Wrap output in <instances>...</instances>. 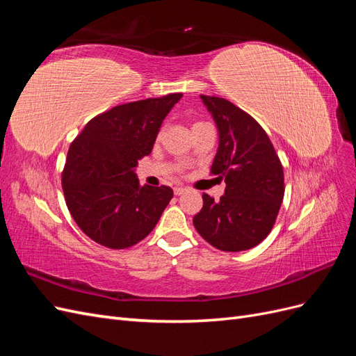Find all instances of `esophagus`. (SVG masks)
I'll use <instances>...</instances> for the list:
<instances>
[{"label": "esophagus", "instance_id": "esophagus-1", "mask_svg": "<svg viewBox=\"0 0 356 356\" xmlns=\"http://www.w3.org/2000/svg\"><path fill=\"white\" fill-rule=\"evenodd\" d=\"M184 191H186V188H184V187H175V188H174V193H175L177 196H181L182 193H184Z\"/></svg>", "mask_w": 356, "mask_h": 356}]
</instances>
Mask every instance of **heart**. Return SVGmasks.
Listing matches in <instances>:
<instances>
[{"mask_svg": "<svg viewBox=\"0 0 356 356\" xmlns=\"http://www.w3.org/2000/svg\"><path fill=\"white\" fill-rule=\"evenodd\" d=\"M196 124H200V123H196Z\"/></svg>", "mask_w": 356, "mask_h": 356, "instance_id": "obj_1", "label": "heart"}]
</instances>
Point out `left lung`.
I'll return each mask as SVG.
<instances>
[{"mask_svg":"<svg viewBox=\"0 0 356 356\" xmlns=\"http://www.w3.org/2000/svg\"><path fill=\"white\" fill-rule=\"evenodd\" d=\"M218 129L211 172L224 179L220 200L203 193L193 218L202 238L221 251H246L270 233L284 200V169L264 129L234 104L200 95Z\"/></svg>","mask_w":356,"mask_h":356,"instance_id":"1","label":"left lung"}]
</instances>
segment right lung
I'll return each instance as SVG.
<instances>
[{
  "instance_id": "obj_1",
  "label": "right lung",
  "mask_w": 356,
  "mask_h": 356,
  "mask_svg": "<svg viewBox=\"0 0 356 356\" xmlns=\"http://www.w3.org/2000/svg\"><path fill=\"white\" fill-rule=\"evenodd\" d=\"M182 98L117 105L84 126L62 172V188L74 221L96 243L124 250L141 242L159 222L174 191L139 186L138 160L152 153L160 126Z\"/></svg>"
}]
</instances>
